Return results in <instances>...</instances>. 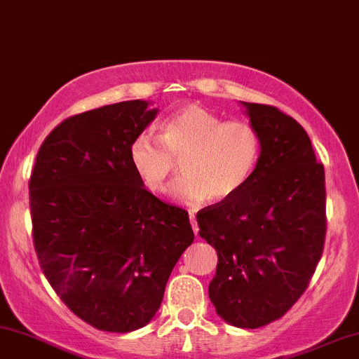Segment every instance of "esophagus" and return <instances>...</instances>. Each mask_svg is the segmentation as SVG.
Instances as JSON below:
<instances>
[{
    "instance_id": "1",
    "label": "esophagus",
    "mask_w": 359,
    "mask_h": 359,
    "mask_svg": "<svg viewBox=\"0 0 359 359\" xmlns=\"http://www.w3.org/2000/svg\"><path fill=\"white\" fill-rule=\"evenodd\" d=\"M189 221H191V226H193L194 234H198V231H200V228H198V223H196V215L189 213Z\"/></svg>"
}]
</instances>
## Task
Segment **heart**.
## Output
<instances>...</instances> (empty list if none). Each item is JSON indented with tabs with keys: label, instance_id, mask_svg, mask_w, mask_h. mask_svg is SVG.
I'll use <instances>...</instances> for the list:
<instances>
[{
	"label": "heart",
	"instance_id": "obj_1",
	"mask_svg": "<svg viewBox=\"0 0 359 359\" xmlns=\"http://www.w3.org/2000/svg\"><path fill=\"white\" fill-rule=\"evenodd\" d=\"M263 141L251 123L224 121L200 104H188L163 123L159 140L141 133L131 141L130 159L146 188L165 191L176 170L183 178L176 196L188 205L228 201L243 191L259 165Z\"/></svg>",
	"mask_w": 359,
	"mask_h": 359
}]
</instances>
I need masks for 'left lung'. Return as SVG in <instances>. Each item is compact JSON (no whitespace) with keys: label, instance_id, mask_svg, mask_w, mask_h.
Returning a JSON list of instances; mask_svg holds the SVG:
<instances>
[{"label":"left lung","instance_id":"left-lung-1","mask_svg":"<svg viewBox=\"0 0 359 359\" xmlns=\"http://www.w3.org/2000/svg\"><path fill=\"white\" fill-rule=\"evenodd\" d=\"M263 141L245 189L198 211L200 236L215 246L208 293L229 325L255 330L302 298L326 236L325 166L308 133L276 106L243 103Z\"/></svg>","mask_w":359,"mask_h":359}]
</instances>
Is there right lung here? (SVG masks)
Returning a JSON list of instances; mask_svg holds the SVG:
<instances>
[{
	"instance_id": "add662e5",
	"label": "right lung",
	"mask_w": 359,
	"mask_h": 359,
	"mask_svg": "<svg viewBox=\"0 0 359 359\" xmlns=\"http://www.w3.org/2000/svg\"><path fill=\"white\" fill-rule=\"evenodd\" d=\"M141 100L61 121L29 178L33 243L61 302L93 328L128 333L153 320L194 233L188 211L144 188L130 146L156 116Z\"/></svg>"
}]
</instances>
